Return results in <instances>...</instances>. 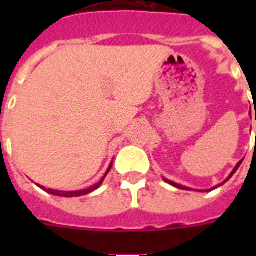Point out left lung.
<instances>
[{"label": "left lung", "instance_id": "8db88e82", "mask_svg": "<svg viewBox=\"0 0 256 256\" xmlns=\"http://www.w3.org/2000/svg\"><path fill=\"white\" fill-rule=\"evenodd\" d=\"M255 120H256V114H255ZM242 162H243V160H240V162H239V164H236V166H235V168H234V170L231 171V174L228 175V178H227L226 180H224V182H223V183H226L227 180H228V179H230L231 176H232V175L235 174V171L238 170V168H239V166H240V164H242ZM164 180H166V182H168V183H170V184H172V186H174V187H178V188H182V190H188V188H187V187H183L182 184H178V183H175V182H171V180H168V179H164ZM223 183H222V184H223ZM222 184H218V186L212 187V188H211V190H214V188H216V187H219V186H222Z\"/></svg>", "mask_w": 256, "mask_h": 256}]
</instances>
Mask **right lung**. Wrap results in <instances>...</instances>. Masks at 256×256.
Instances as JSON below:
<instances>
[{
	"label": "right lung",
	"mask_w": 256,
	"mask_h": 256,
	"mask_svg": "<svg viewBox=\"0 0 256 256\" xmlns=\"http://www.w3.org/2000/svg\"><path fill=\"white\" fill-rule=\"evenodd\" d=\"M110 168H112V164L108 166V171H106V174L104 175V178L100 179V182L96 183V184H94V186H92V187H88V188H86V190H78V191H60V190H53V188H45V187H44V186H40V184H38V186L41 187L42 190H45L46 192H49V194H53V195H57V196H68V198H70V196H81V195H86V194H88V192H92V191L96 190V188H98V187H100V184H102V182H104V176L108 175V171H110Z\"/></svg>",
	"instance_id": "add662e5"
}]
</instances>
